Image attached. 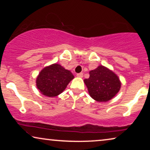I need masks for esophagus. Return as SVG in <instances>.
Wrapping results in <instances>:
<instances>
[{
  "mask_svg": "<svg viewBox=\"0 0 150 150\" xmlns=\"http://www.w3.org/2000/svg\"><path fill=\"white\" fill-rule=\"evenodd\" d=\"M76 76L79 78H82L83 76V73H79V74H77Z\"/></svg>",
  "mask_w": 150,
  "mask_h": 150,
  "instance_id": "1",
  "label": "esophagus"
}]
</instances>
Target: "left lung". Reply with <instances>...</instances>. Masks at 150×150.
Instances as JSON below:
<instances>
[{
  "mask_svg": "<svg viewBox=\"0 0 150 150\" xmlns=\"http://www.w3.org/2000/svg\"><path fill=\"white\" fill-rule=\"evenodd\" d=\"M89 78L85 79L91 97L96 101L108 102L111 100L121 88L120 79L107 67L100 65L89 71Z\"/></svg>",
  "mask_w": 150,
  "mask_h": 150,
  "instance_id": "8db88e82",
  "label": "left lung"
}]
</instances>
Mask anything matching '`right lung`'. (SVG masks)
<instances>
[{"label": "right lung", "mask_w": 150, "mask_h": 150, "mask_svg": "<svg viewBox=\"0 0 150 150\" xmlns=\"http://www.w3.org/2000/svg\"><path fill=\"white\" fill-rule=\"evenodd\" d=\"M74 78L70 71L54 63L40 71L37 77L36 85L43 95L52 98L62 93Z\"/></svg>", "instance_id": "right-lung-1"}]
</instances>
